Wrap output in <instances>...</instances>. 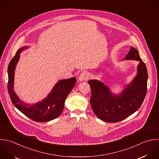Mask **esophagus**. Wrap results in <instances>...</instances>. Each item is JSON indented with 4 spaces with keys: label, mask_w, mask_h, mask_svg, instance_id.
Here are the masks:
<instances>
[{
    "label": "esophagus",
    "mask_w": 159,
    "mask_h": 159,
    "mask_svg": "<svg viewBox=\"0 0 159 159\" xmlns=\"http://www.w3.org/2000/svg\"><path fill=\"white\" fill-rule=\"evenodd\" d=\"M89 77V74L88 72H82L80 73V74L79 77V79L80 81H84V80H88Z\"/></svg>",
    "instance_id": "esophagus-1"
}]
</instances>
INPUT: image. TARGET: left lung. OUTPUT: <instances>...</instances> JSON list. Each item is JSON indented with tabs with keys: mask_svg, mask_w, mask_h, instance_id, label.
Segmentation results:
<instances>
[{
	"mask_svg": "<svg viewBox=\"0 0 159 159\" xmlns=\"http://www.w3.org/2000/svg\"><path fill=\"white\" fill-rule=\"evenodd\" d=\"M126 59L139 61L138 74L119 96L113 95L100 81L88 82L91 88L90 104L95 115L103 121L116 123L126 119L141 106L148 90V74L145 63L138 51L131 47Z\"/></svg>",
	"mask_w": 159,
	"mask_h": 159,
	"instance_id": "obj_1",
	"label": "left lung"
}]
</instances>
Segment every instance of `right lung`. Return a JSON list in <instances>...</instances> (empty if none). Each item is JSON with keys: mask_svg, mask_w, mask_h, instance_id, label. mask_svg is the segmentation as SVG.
<instances>
[{"mask_svg": "<svg viewBox=\"0 0 159 159\" xmlns=\"http://www.w3.org/2000/svg\"><path fill=\"white\" fill-rule=\"evenodd\" d=\"M26 47L19 49L10 61L8 66V94L13 105L22 113L33 121L46 122L57 118L64 109L65 100L75 85V77L59 81L54 87L48 97L42 102L33 105H26L21 102L13 91L14 71L19 59V54Z\"/></svg>", "mask_w": 159, "mask_h": 159, "instance_id": "1", "label": "right lung"}]
</instances>
